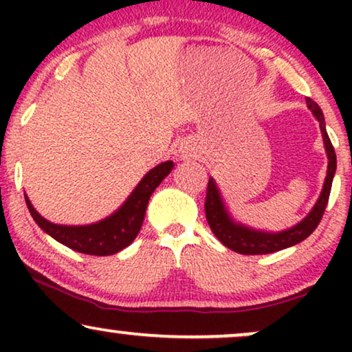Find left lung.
<instances>
[{
    "mask_svg": "<svg viewBox=\"0 0 352 352\" xmlns=\"http://www.w3.org/2000/svg\"><path fill=\"white\" fill-rule=\"evenodd\" d=\"M306 104H308L313 116L318 119L319 127H321L324 148L326 153H328V173H326L324 185H322L321 195H319L318 201L314 204L313 210L308 213V217L302 218L300 223L278 233L260 232V230H253L238 223V221L230 217L228 210L223 204V199L220 195V190H218L217 182L210 177L207 199H205V215H207V221L212 232L215 233V236L227 248L233 250V252L241 254H266L280 252V250L289 248V246L306 240L316 230L319 221H321L322 213H324L326 205H328L329 200L334 172H336V153H334V147L331 144L328 132H326V122L322 111L313 99L306 98Z\"/></svg>",
    "mask_w": 352,
    "mask_h": 352,
    "instance_id": "8db88e82",
    "label": "left lung"
}]
</instances>
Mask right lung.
Returning a JSON list of instances; mask_svg holds the SVG:
<instances>
[{
  "instance_id": "add662e5",
  "label": "right lung",
  "mask_w": 352,
  "mask_h": 352,
  "mask_svg": "<svg viewBox=\"0 0 352 352\" xmlns=\"http://www.w3.org/2000/svg\"><path fill=\"white\" fill-rule=\"evenodd\" d=\"M173 162L159 164L152 170L145 173V177L139 182L134 192L129 195L124 205L111 217L96 221L91 225H58L46 220L36 212L30 199H26L28 210L31 217L38 223V227L44 230L47 235L54 238L59 243L66 245L67 248L84 254H94V256H109L114 254L125 246H129L135 240L137 233L140 232L145 217V210L153 190L160 185L165 177L172 172Z\"/></svg>"
}]
</instances>
